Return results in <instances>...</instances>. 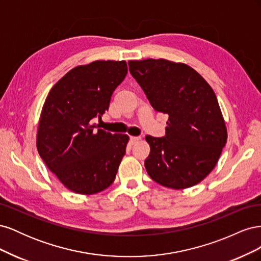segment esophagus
Wrapping results in <instances>:
<instances>
[{
	"label": "esophagus",
	"mask_w": 261,
	"mask_h": 261,
	"mask_svg": "<svg viewBox=\"0 0 261 261\" xmlns=\"http://www.w3.org/2000/svg\"><path fill=\"white\" fill-rule=\"evenodd\" d=\"M129 139H130V143H132V144H136V143H138V141H139L141 138H140L139 136H132Z\"/></svg>",
	"instance_id": "1"
}]
</instances>
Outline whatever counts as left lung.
Listing matches in <instances>:
<instances>
[{"label":"left lung","instance_id":"obj_1","mask_svg":"<svg viewBox=\"0 0 261 261\" xmlns=\"http://www.w3.org/2000/svg\"><path fill=\"white\" fill-rule=\"evenodd\" d=\"M128 66L150 105L169 115L164 137H146L149 176L174 189L198 184L216 167L227 138L215 91L183 63L147 59Z\"/></svg>","mask_w":261,"mask_h":261}]
</instances>
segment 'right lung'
Listing matches in <instances>:
<instances>
[{
  "label": "right lung",
  "instance_id": "obj_1",
  "mask_svg": "<svg viewBox=\"0 0 261 261\" xmlns=\"http://www.w3.org/2000/svg\"><path fill=\"white\" fill-rule=\"evenodd\" d=\"M127 74L125 61H96L77 66L53 86L38 126L41 159L69 191L91 195L111 185L128 136L92 125L109 110Z\"/></svg>",
  "mask_w": 261,
  "mask_h": 261
}]
</instances>
